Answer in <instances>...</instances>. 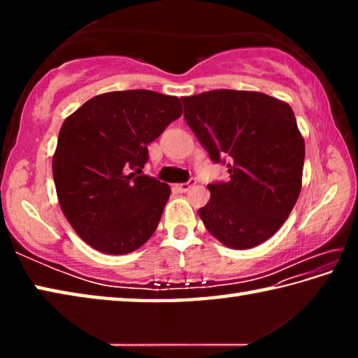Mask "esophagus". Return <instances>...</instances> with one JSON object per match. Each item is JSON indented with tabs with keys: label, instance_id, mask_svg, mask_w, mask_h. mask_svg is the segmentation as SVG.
Masks as SVG:
<instances>
[{
	"label": "esophagus",
	"instance_id": "obj_1",
	"mask_svg": "<svg viewBox=\"0 0 358 358\" xmlns=\"http://www.w3.org/2000/svg\"><path fill=\"white\" fill-rule=\"evenodd\" d=\"M194 185H196V181L191 180V181H187V183H178V185H175L173 187H175V189H177L178 192H187Z\"/></svg>",
	"mask_w": 358,
	"mask_h": 358
}]
</instances>
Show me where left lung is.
Here are the masks:
<instances>
[{
  "instance_id": "1",
  "label": "left lung",
  "mask_w": 358,
  "mask_h": 358,
  "mask_svg": "<svg viewBox=\"0 0 358 358\" xmlns=\"http://www.w3.org/2000/svg\"><path fill=\"white\" fill-rule=\"evenodd\" d=\"M185 120L215 162L230 156L226 183L208 185L203 226L232 250L280 230L301 191L305 141L287 102L259 92L213 90L181 98Z\"/></svg>"
}]
</instances>
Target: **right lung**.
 <instances>
[{
    "label": "right lung",
    "mask_w": 358,
    "mask_h": 358,
    "mask_svg": "<svg viewBox=\"0 0 358 358\" xmlns=\"http://www.w3.org/2000/svg\"><path fill=\"white\" fill-rule=\"evenodd\" d=\"M181 113L175 96L128 90L94 96L64 120L53 181L66 220L85 243L120 256L155 234L171 186L141 172L148 145Z\"/></svg>",
    "instance_id": "add662e5"
}]
</instances>
